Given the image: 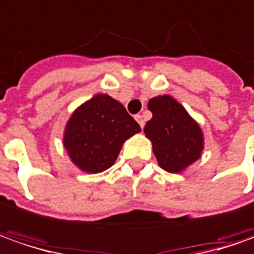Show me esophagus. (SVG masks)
<instances>
[{"mask_svg":"<svg viewBox=\"0 0 254 254\" xmlns=\"http://www.w3.org/2000/svg\"><path fill=\"white\" fill-rule=\"evenodd\" d=\"M135 119H136V121H137V124H139V125H140V127H142V129H143V127H144L143 117H142V115H140V114H137V115H135Z\"/></svg>","mask_w":254,"mask_h":254,"instance_id":"esophagus-1","label":"esophagus"}]
</instances>
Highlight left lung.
<instances>
[{"label":"left lung","instance_id":"1","mask_svg":"<svg viewBox=\"0 0 254 254\" xmlns=\"http://www.w3.org/2000/svg\"><path fill=\"white\" fill-rule=\"evenodd\" d=\"M153 117L144 133L152 140L153 153L163 170L179 173L197 162L202 152V133L174 98L169 95L152 98L147 104Z\"/></svg>","mask_w":254,"mask_h":254}]
</instances>
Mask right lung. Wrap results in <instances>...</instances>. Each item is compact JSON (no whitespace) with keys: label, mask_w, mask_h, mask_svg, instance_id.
Masks as SVG:
<instances>
[{"label":"right lung","mask_w":254,"mask_h":254,"mask_svg":"<svg viewBox=\"0 0 254 254\" xmlns=\"http://www.w3.org/2000/svg\"><path fill=\"white\" fill-rule=\"evenodd\" d=\"M139 130V124L121 102L100 94L71 115L64 132V147L81 170L101 173L115 163L122 143Z\"/></svg>","instance_id":"1"}]
</instances>
